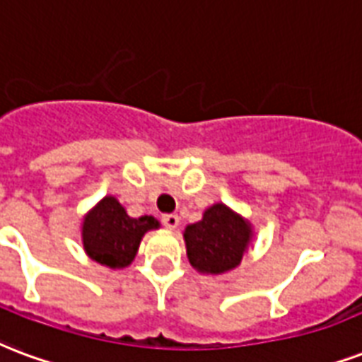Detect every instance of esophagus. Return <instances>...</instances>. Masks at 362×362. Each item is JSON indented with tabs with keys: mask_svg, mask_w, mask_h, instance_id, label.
<instances>
[{
	"mask_svg": "<svg viewBox=\"0 0 362 362\" xmlns=\"http://www.w3.org/2000/svg\"><path fill=\"white\" fill-rule=\"evenodd\" d=\"M161 222L163 226H167L169 230H175L176 226H178V222H180V218L176 216V214H163Z\"/></svg>",
	"mask_w": 362,
	"mask_h": 362,
	"instance_id": "esophagus-1",
	"label": "esophagus"
}]
</instances>
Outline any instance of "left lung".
I'll use <instances>...</instances> for the list:
<instances>
[{"mask_svg":"<svg viewBox=\"0 0 362 362\" xmlns=\"http://www.w3.org/2000/svg\"><path fill=\"white\" fill-rule=\"evenodd\" d=\"M187 258L203 273H224L241 264L250 241V226L222 203L206 209L201 222L184 231Z\"/></svg>","mask_w":362,"mask_h":362,"instance_id":"8db88e82","label":"left lung"}]
</instances>
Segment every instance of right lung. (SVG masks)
<instances>
[{"mask_svg": "<svg viewBox=\"0 0 362 362\" xmlns=\"http://www.w3.org/2000/svg\"><path fill=\"white\" fill-rule=\"evenodd\" d=\"M157 226L153 216L131 218L115 197H104L83 220V247L102 266L125 267L134 260L146 231Z\"/></svg>", "mask_w": 362, "mask_h": 362, "instance_id": "obj_1", "label": "right lung"}]
</instances>
